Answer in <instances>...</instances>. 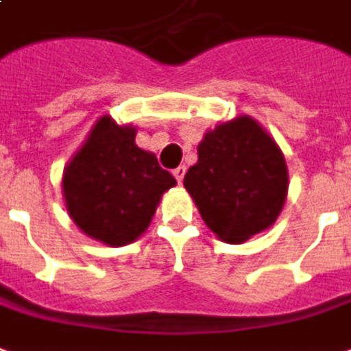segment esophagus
<instances>
[{"instance_id":"obj_1","label":"esophagus","mask_w":351,"mask_h":351,"mask_svg":"<svg viewBox=\"0 0 351 351\" xmlns=\"http://www.w3.org/2000/svg\"><path fill=\"white\" fill-rule=\"evenodd\" d=\"M185 173H186V168H185V166H178V168L173 170V176H176V179H178L179 185L183 183V178H185Z\"/></svg>"}]
</instances>
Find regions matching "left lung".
I'll list each match as a JSON object with an SVG mask.
<instances>
[{
  "instance_id": "left-lung-1",
  "label": "left lung",
  "mask_w": 351,
  "mask_h": 351,
  "mask_svg": "<svg viewBox=\"0 0 351 351\" xmlns=\"http://www.w3.org/2000/svg\"><path fill=\"white\" fill-rule=\"evenodd\" d=\"M183 185L222 241L243 243L277 221L288 170L275 140L243 116L207 132Z\"/></svg>"
}]
</instances>
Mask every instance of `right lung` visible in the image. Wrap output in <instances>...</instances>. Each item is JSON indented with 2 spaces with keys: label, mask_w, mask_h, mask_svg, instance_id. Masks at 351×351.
<instances>
[{
  "label": "right lung",
  "mask_w": 351,
  "mask_h": 351,
  "mask_svg": "<svg viewBox=\"0 0 351 351\" xmlns=\"http://www.w3.org/2000/svg\"><path fill=\"white\" fill-rule=\"evenodd\" d=\"M136 130L101 117L63 173L69 215L89 237L121 247L144 234L160 196L176 185Z\"/></svg>",
  "instance_id": "add662e5"
}]
</instances>
